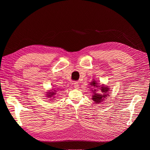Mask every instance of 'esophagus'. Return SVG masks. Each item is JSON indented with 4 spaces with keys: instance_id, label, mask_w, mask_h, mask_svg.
I'll use <instances>...</instances> for the list:
<instances>
[{
    "instance_id": "34e87169",
    "label": "esophagus",
    "mask_w": 150,
    "mask_h": 150,
    "mask_svg": "<svg viewBox=\"0 0 150 150\" xmlns=\"http://www.w3.org/2000/svg\"><path fill=\"white\" fill-rule=\"evenodd\" d=\"M74 88L75 89H78L79 88V85H78V82H74Z\"/></svg>"
}]
</instances>
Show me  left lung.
I'll use <instances>...</instances> for the list:
<instances>
[{
    "label": "left lung",
    "instance_id": "left-lung-1",
    "mask_svg": "<svg viewBox=\"0 0 150 150\" xmlns=\"http://www.w3.org/2000/svg\"><path fill=\"white\" fill-rule=\"evenodd\" d=\"M90 85H92L94 89V90H91L93 91V93L94 94L92 98L93 101H95L96 103L101 102L104 100V98H105V97L108 95V94H105V93H108V92L109 91V88L107 87H105L104 86H100L99 85H98V83H96L95 81H93V82H92L90 83ZM100 89V90L102 91V93H98V92H96Z\"/></svg>",
    "mask_w": 150,
    "mask_h": 150
}]
</instances>
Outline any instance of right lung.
<instances>
[{"label":"right lung","mask_w":150,"mask_h":150,"mask_svg":"<svg viewBox=\"0 0 150 150\" xmlns=\"http://www.w3.org/2000/svg\"><path fill=\"white\" fill-rule=\"evenodd\" d=\"M53 91H51V92H49L47 93L48 94H47V97L48 98H52V97H54V95H55L56 93V91L55 90H53Z\"/></svg>","instance_id":"right-lung-1"}]
</instances>
